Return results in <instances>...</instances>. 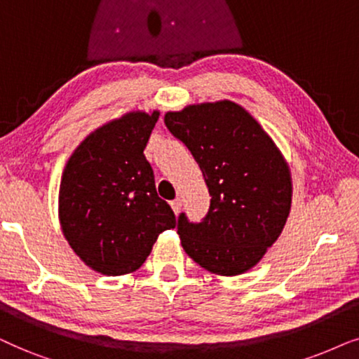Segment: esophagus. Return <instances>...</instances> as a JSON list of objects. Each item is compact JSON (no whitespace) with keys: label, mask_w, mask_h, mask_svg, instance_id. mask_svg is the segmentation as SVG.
<instances>
[{"label":"esophagus","mask_w":359,"mask_h":359,"mask_svg":"<svg viewBox=\"0 0 359 359\" xmlns=\"http://www.w3.org/2000/svg\"><path fill=\"white\" fill-rule=\"evenodd\" d=\"M170 207H172V210H174L175 213H179V212H180V208H182V198H175V200H172V202H170Z\"/></svg>","instance_id":"34e87169"}]
</instances>
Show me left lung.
Returning a JSON list of instances; mask_svg holds the SVG:
<instances>
[{"instance_id": "8db88e82", "label": "left lung", "mask_w": 359, "mask_h": 359, "mask_svg": "<svg viewBox=\"0 0 359 359\" xmlns=\"http://www.w3.org/2000/svg\"><path fill=\"white\" fill-rule=\"evenodd\" d=\"M164 123L202 170L210 208L200 223L180 213L185 252L213 274L250 271L287 222L292 179L284 156L240 104L222 100L165 113Z\"/></svg>"}]
</instances>
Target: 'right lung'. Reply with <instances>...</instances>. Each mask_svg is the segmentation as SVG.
I'll use <instances>...</instances> for the list:
<instances>
[{
	"label": "right lung",
	"instance_id": "obj_1",
	"mask_svg": "<svg viewBox=\"0 0 359 359\" xmlns=\"http://www.w3.org/2000/svg\"><path fill=\"white\" fill-rule=\"evenodd\" d=\"M159 111H131L95 130L62 174L59 219L76 256L104 276L135 272L175 215L156 192L144 147Z\"/></svg>",
	"mask_w": 359,
	"mask_h": 359
}]
</instances>
